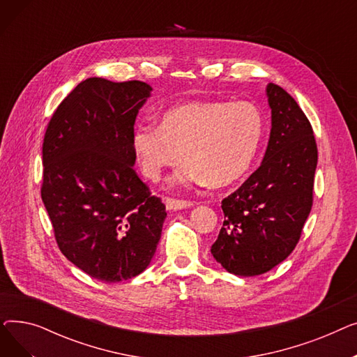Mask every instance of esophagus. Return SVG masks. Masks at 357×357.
<instances>
[{"mask_svg":"<svg viewBox=\"0 0 357 357\" xmlns=\"http://www.w3.org/2000/svg\"><path fill=\"white\" fill-rule=\"evenodd\" d=\"M167 210H183V208H191L194 202L185 201V199H176V198H166L165 201Z\"/></svg>","mask_w":357,"mask_h":357,"instance_id":"1","label":"esophagus"}]
</instances>
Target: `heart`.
Wrapping results in <instances>:
<instances>
[{
	"label": "heart",
	"instance_id": "1",
	"mask_svg": "<svg viewBox=\"0 0 357 357\" xmlns=\"http://www.w3.org/2000/svg\"><path fill=\"white\" fill-rule=\"evenodd\" d=\"M264 135V117L253 104L194 100L166 109L159 128L139 127L133 152L142 174L152 181L176 167L183 155L188 166L176 183L227 188L249 174Z\"/></svg>",
	"mask_w": 357,
	"mask_h": 357
}]
</instances>
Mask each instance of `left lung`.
<instances>
[{
    "instance_id": "1",
    "label": "left lung",
    "mask_w": 357,
    "mask_h": 357,
    "mask_svg": "<svg viewBox=\"0 0 357 357\" xmlns=\"http://www.w3.org/2000/svg\"><path fill=\"white\" fill-rule=\"evenodd\" d=\"M272 130L264 162L221 201L224 213L211 253L238 276L261 275L298 245L312 207L318 150L310 120L289 93L266 88Z\"/></svg>"
}]
</instances>
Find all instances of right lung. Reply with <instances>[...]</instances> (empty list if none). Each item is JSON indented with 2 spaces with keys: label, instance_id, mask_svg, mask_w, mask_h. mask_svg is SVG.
I'll use <instances>...</instances> for the list:
<instances>
[{
  "label": "right lung",
  "instance_id": "right-lung-1",
  "mask_svg": "<svg viewBox=\"0 0 357 357\" xmlns=\"http://www.w3.org/2000/svg\"><path fill=\"white\" fill-rule=\"evenodd\" d=\"M142 81L88 78L59 104L43 139L42 199L61 252L102 282L142 273L160 240L165 204L135 171Z\"/></svg>",
  "mask_w": 357,
  "mask_h": 357
}]
</instances>
